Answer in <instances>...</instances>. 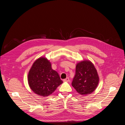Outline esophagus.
Instances as JSON below:
<instances>
[{
	"label": "esophagus",
	"mask_w": 125,
	"mask_h": 125,
	"mask_svg": "<svg viewBox=\"0 0 125 125\" xmlns=\"http://www.w3.org/2000/svg\"><path fill=\"white\" fill-rule=\"evenodd\" d=\"M63 81L64 82H68L69 81V77H66L65 79H64L63 80Z\"/></svg>",
	"instance_id": "obj_1"
}]
</instances>
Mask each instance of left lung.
I'll return each mask as SVG.
<instances>
[{"instance_id":"obj_1","label":"left lung","mask_w":125,"mask_h":125,"mask_svg":"<svg viewBox=\"0 0 125 125\" xmlns=\"http://www.w3.org/2000/svg\"><path fill=\"white\" fill-rule=\"evenodd\" d=\"M99 80L93 64L90 61L84 60L77 64L72 86L82 95L90 94L95 90Z\"/></svg>"}]
</instances>
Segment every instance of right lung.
I'll return each instance as SVG.
<instances>
[{"label": "right lung", "instance_id": "obj_1", "mask_svg": "<svg viewBox=\"0 0 125 125\" xmlns=\"http://www.w3.org/2000/svg\"><path fill=\"white\" fill-rule=\"evenodd\" d=\"M28 81L35 94L48 96L63 83L57 72L52 68L47 58L41 57L34 62L29 72Z\"/></svg>", "mask_w": 125, "mask_h": 125}]
</instances>
